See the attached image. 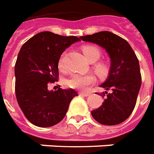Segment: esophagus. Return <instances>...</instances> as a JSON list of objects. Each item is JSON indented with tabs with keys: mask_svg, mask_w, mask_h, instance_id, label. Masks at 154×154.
<instances>
[{
	"mask_svg": "<svg viewBox=\"0 0 154 154\" xmlns=\"http://www.w3.org/2000/svg\"><path fill=\"white\" fill-rule=\"evenodd\" d=\"M79 95H81V96L88 97L90 95V94H89V93H79Z\"/></svg>",
	"mask_w": 154,
	"mask_h": 154,
	"instance_id": "obj_1",
	"label": "esophagus"
}]
</instances>
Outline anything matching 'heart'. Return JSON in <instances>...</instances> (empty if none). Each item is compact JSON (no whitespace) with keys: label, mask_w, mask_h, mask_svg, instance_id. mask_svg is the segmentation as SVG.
Instances as JSON below:
<instances>
[{"label":"heart","mask_w":154,"mask_h":154,"mask_svg":"<svg viewBox=\"0 0 154 154\" xmlns=\"http://www.w3.org/2000/svg\"><path fill=\"white\" fill-rule=\"evenodd\" d=\"M83 54L85 56L87 60L90 63L97 61L100 57V51L94 45H85L82 49ZM58 67L60 69L63 70L65 69V63L64 58L61 57L58 63ZM94 70L97 75L100 77H105L109 73V67L103 62H99L94 65ZM95 82V77L91 74L88 75H79L75 74L71 75V77L67 80V85L69 86L72 89L80 90V91H86L89 89L90 85Z\"/></svg>","instance_id":"heart-1"}]
</instances>
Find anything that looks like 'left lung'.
Segmentation results:
<instances>
[{
  "label": "left lung",
  "mask_w": 154,
  "mask_h": 154,
  "mask_svg": "<svg viewBox=\"0 0 154 154\" xmlns=\"http://www.w3.org/2000/svg\"><path fill=\"white\" fill-rule=\"evenodd\" d=\"M79 38L103 47L110 58L109 76L100 85L106 90L105 99L99 109L91 111L93 118L104 125L121 124L132 114L141 87L138 58L126 40L109 31Z\"/></svg>",
  "instance_id": "8db88e82"
}]
</instances>
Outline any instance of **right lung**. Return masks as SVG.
Returning <instances> with one entry per match:
<instances>
[{
    "mask_svg": "<svg viewBox=\"0 0 154 154\" xmlns=\"http://www.w3.org/2000/svg\"><path fill=\"white\" fill-rule=\"evenodd\" d=\"M79 40L76 36L43 31L20 48L15 66L16 96L23 114L34 125L45 128L60 123L72 99L78 95L73 89L50 91L48 85L58 79L62 53Z\"/></svg>",
    "mask_w": 154,
    "mask_h": 154,
    "instance_id": "1",
    "label": "right lung"
}]
</instances>
